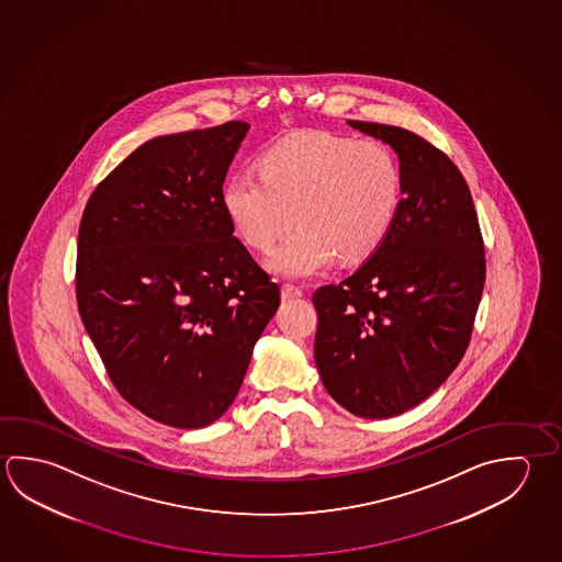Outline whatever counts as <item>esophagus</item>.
Returning <instances> with one entry per match:
<instances>
[{
  "instance_id": "1",
  "label": "esophagus",
  "mask_w": 562,
  "mask_h": 562,
  "mask_svg": "<svg viewBox=\"0 0 562 562\" xmlns=\"http://www.w3.org/2000/svg\"><path fill=\"white\" fill-rule=\"evenodd\" d=\"M304 294L297 285L294 284H284L282 285V300H292V297H300V295Z\"/></svg>"
}]
</instances>
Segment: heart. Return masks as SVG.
<instances>
[{"label":"heart","mask_w":562,"mask_h":562,"mask_svg":"<svg viewBox=\"0 0 562 562\" xmlns=\"http://www.w3.org/2000/svg\"><path fill=\"white\" fill-rule=\"evenodd\" d=\"M403 198V173L389 146L329 132L280 139L260 171H238L223 191L227 215L243 240L274 247L294 223V235L270 255L285 278H310L341 262H361L381 247Z\"/></svg>","instance_id":"1"}]
</instances>
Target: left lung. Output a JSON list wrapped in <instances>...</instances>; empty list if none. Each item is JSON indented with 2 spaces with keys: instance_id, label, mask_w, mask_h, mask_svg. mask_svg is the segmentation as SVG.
<instances>
[{
  "instance_id": "8db88e82",
  "label": "left lung",
  "mask_w": 562,
  "mask_h": 562,
  "mask_svg": "<svg viewBox=\"0 0 562 562\" xmlns=\"http://www.w3.org/2000/svg\"><path fill=\"white\" fill-rule=\"evenodd\" d=\"M396 151L403 199L381 247L315 290L314 357L327 393L361 418L423 403L470 345L485 282L472 193L443 151L408 130L347 122Z\"/></svg>"
}]
</instances>
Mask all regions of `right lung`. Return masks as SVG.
<instances>
[{
	"instance_id": "right-lung-1",
	"label": "right lung",
	"mask_w": 562,
	"mask_h": 562,
	"mask_svg": "<svg viewBox=\"0 0 562 562\" xmlns=\"http://www.w3.org/2000/svg\"><path fill=\"white\" fill-rule=\"evenodd\" d=\"M248 128L233 120L149 139L100 181L80 218L87 334L119 393L173 428L227 413L280 305L223 203Z\"/></svg>"
}]
</instances>
